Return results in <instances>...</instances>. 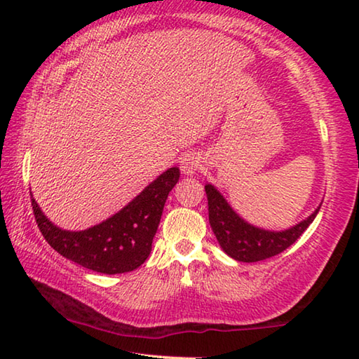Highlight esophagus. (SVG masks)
<instances>
[{
	"label": "esophagus",
	"mask_w": 359,
	"mask_h": 359,
	"mask_svg": "<svg viewBox=\"0 0 359 359\" xmlns=\"http://www.w3.org/2000/svg\"><path fill=\"white\" fill-rule=\"evenodd\" d=\"M201 168V158L196 154H187L180 158V171L185 175H193Z\"/></svg>",
	"instance_id": "obj_1"
}]
</instances>
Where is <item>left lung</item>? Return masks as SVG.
<instances>
[{"label": "left lung", "mask_w": 359, "mask_h": 359, "mask_svg": "<svg viewBox=\"0 0 359 359\" xmlns=\"http://www.w3.org/2000/svg\"><path fill=\"white\" fill-rule=\"evenodd\" d=\"M204 188L209 204V223L218 244L228 257L242 263H257L287 250L315 220L323 203L321 201L318 208L299 223L287 229L274 231L255 226L244 220L231 208L226 198L215 185L208 182Z\"/></svg>", "instance_id": "left-lung-1"}]
</instances>
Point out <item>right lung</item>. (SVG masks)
I'll return each mask as SVG.
<instances>
[{"label":"right lung","mask_w":359,"mask_h":359,"mask_svg":"<svg viewBox=\"0 0 359 359\" xmlns=\"http://www.w3.org/2000/svg\"><path fill=\"white\" fill-rule=\"evenodd\" d=\"M179 177V168H169L117 214L82 231L57 226L32 194L36 223L53 250L82 267L109 276L135 271L149 258L168 194Z\"/></svg>","instance_id":"obj_1"}]
</instances>
